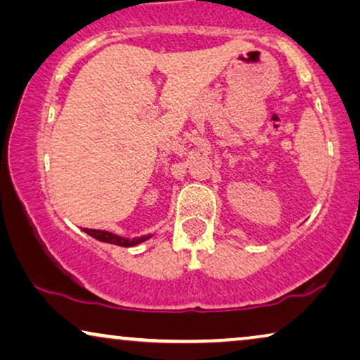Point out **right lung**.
Returning <instances> with one entry per match:
<instances>
[{
    "mask_svg": "<svg viewBox=\"0 0 360 360\" xmlns=\"http://www.w3.org/2000/svg\"><path fill=\"white\" fill-rule=\"evenodd\" d=\"M86 234H90L91 238H95L101 243H108V244H115V245H121V248H132V245H137L141 243H144L150 238V236H144V238H136V239H124L120 238V236L108 233V231H100V229H83Z\"/></svg>",
    "mask_w": 360,
    "mask_h": 360,
    "instance_id": "right-lung-1",
    "label": "right lung"
}]
</instances>
